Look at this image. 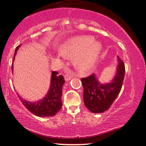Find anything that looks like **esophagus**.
<instances>
[{
  "instance_id": "esophagus-1",
  "label": "esophagus",
  "mask_w": 146,
  "mask_h": 146,
  "mask_svg": "<svg viewBox=\"0 0 146 146\" xmlns=\"http://www.w3.org/2000/svg\"><path fill=\"white\" fill-rule=\"evenodd\" d=\"M74 75H75L74 72H71V71H69L68 73H66V74L64 75V79H65L66 81H68V80H70L71 78H72Z\"/></svg>"
}]
</instances>
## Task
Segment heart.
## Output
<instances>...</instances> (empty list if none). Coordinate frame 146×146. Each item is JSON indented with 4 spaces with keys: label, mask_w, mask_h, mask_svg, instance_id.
Returning a JSON list of instances; mask_svg holds the SVG:
<instances>
[{
    "label": "heart",
    "mask_w": 146,
    "mask_h": 146,
    "mask_svg": "<svg viewBox=\"0 0 146 146\" xmlns=\"http://www.w3.org/2000/svg\"><path fill=\"white\" fill-rule=\"evenodd\" d=\"M93 40L94 39L91 37L81 38V39L76 40L74 42H72V44H70L69 46L65 48V49L63 50L62 53L65 56L75 54L77 52L78 47L87 46V45L91 43ZM101 44L99 42L95 41L92 42L89 47V48L87 49V51L82 59V63L87 64L94 61L98 55L100 50H101Z\"/></svg>",
    "instance_id": "1"
}]
</instances>
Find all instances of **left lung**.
Listing matches in <instances>:
<instances>
[{"mask_svg":"<svg viewBox=\"0 0 146 146\" xmlns=\"http://www.w3.org/2000/svg\"><path fill=\"white\" fill-rule=\"evenodd\" d=\"M118 61L116 76L109 83H100L94 74L82 79L85 106L93 113H102L108 110L120 92L125 76V64L119 57Z\"/></svg>","mask_w":146,"mask_h":146,"instance_id":"obj_1","label":"left lung"}]
</instances>
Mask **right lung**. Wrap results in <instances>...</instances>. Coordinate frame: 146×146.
Listing matches in <instances>:
<instances>
[{
  "label": "right lung",
  "mask_w": 146,
  "mask_h": 146,
  "mask_svg": "<svg viewBox=\"0 0 146 146\" xmlns=\"http://www.w3.org/2000/svg\"><path fill=\"white\" fill-rule=\"evenodd\" d=\"M21 45L16 48L14 58L16 52ZM13 69V65H12ZM64 79L62 75H59L57 72L53 71L52 72L50 86L46 96L35 102H30L23 100L18 96L21 102L28 111L35 116L39 117L52 116L56 115L57 112L60 111L62 107V87L64 84Z\"/></svg>",
  "instance_id": "right-lung-1"
}]
</instances>
